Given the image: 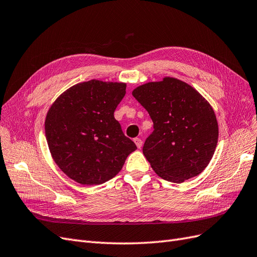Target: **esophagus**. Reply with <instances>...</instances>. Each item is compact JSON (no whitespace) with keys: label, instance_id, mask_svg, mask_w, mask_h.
I'll return each instance as SVG.
<instances>
[{"label":"esophagus","instance_id":"obj_1","mask_svg":"<svg viewBox=\"0 0 257 257\" xmlns=\"http://www.w3.org/2000/svg\"><path fill=\"white\" fill-rule=\"evenodd\" d=\"M134 143L136 144L138 149H141V148L143 147V141L141 138H134Z\"/></svg>","mask_w":257,"mask_h":257}]
</instances>
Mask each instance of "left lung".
I'll use <instances>...</instances> for the list:
<instances>
[{"mask_svg": "<svg viewBox=\"0 0 257 257\" xmlns=\"http://www.w3.org/2000/svg\"><path fill=\"white\" fill-rule=\"evenodd\" d=\"M153 122L143 152L161 178L180 183L199 175L219 137L214 111L191 85L175 78L148 82L133 93Z\"/></svg>", "mask_w": 257, "mask_h": 257, "instance_id": "1", "label": "left lung"}]
</instances>
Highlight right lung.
<instances>
[{
	"label": "right lung",
	"mask_w": 257,
	"mask_h": 257,
	"mask_svg": "<svg viewBox=\"0 0 257 257\" xmlns=\"http://www.w3.org/2000/svg\"><path fill=\"white\" fill-rule=\"evenodd\" d=\"M126 84L90 80L61 94L46 116L45 133L54 162L83 185L110 180L136 145L114 119Z\"/></svg>",
	"instance_id": "obj_1"
}]
</instances>
